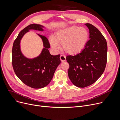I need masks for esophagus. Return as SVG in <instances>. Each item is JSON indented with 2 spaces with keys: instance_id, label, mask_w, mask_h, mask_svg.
Segmentation results:
<instances>
[{
  "instance_id": "obj_1",
  "label": "esophagus",
  "mask_w": 120,
  "mask_h": 120,
  "mask_svg": "<svg viewBox=\"0 0 120 120\" xmlns=\"http://www.w3.org/2000/svg\"><path fill=\"white\" fill-rule=\"evenodd\" d=\"M60 60H61V61L62 62H64V61H66V57L64 55H61L60 57Z\"/></svg>"
}]
</instances>
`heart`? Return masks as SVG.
<instances>
[{"mask_svg": "<svg viewBox=\"0 0 120 120\" xmlns=\"http://www.w3.org/2000/svg\"><path fill=\"white\" fill-rule=\"evenodd\" d=\"M88 30L84 27L72 26L60 30L54 37L49 38L52 47L56 50L61 48L70 55L76 54L84 49L89 39Z\"/></svg>", "mask_w": 120, "mask_h": 120, "instance_id": "1", "label": "heart"}]
</instances>
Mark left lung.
Listing matches in <instances>:
<instances>
[{
  "instance_id": "left-lung-1",
  "label": "left lung",
  "mask_w": 120,
  "mask_h": 120,
  "mask_svg": "<svg viewBox=\"0 0 120 120\" xmlns=\"http://www.w3.org/2000/svg\"><path fill=\"white\" fill-rule=\"evenodd\" d=\"M85 25L90 30V38L84 49L76 55H68V75L72 84L85 87L95 82L103 73L107 62L108 46L104 36L91 24Z\"/></svg>"
}]
</instances>
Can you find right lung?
I'll list each match as a JSON object with an SVG mask.
<instances>
[{
    "label": "right lung",
    "mask_w": 120,
    "mask_h": 120,
    "mask_svg": "<svg viewBox=\"0 0 120 120\" xmlns=\"http://www.w3.org/2000/svg\"><path fill=\"white\" fill-rule=\"evenodd\" d=\"M41 25L30 24L22 30L15 40L12 49V65L18 78L23 83L34 89H41L51 81L54 73L60 64V54L52 55L48 49L50 44L47 38L38 34L43 41L44 48L41 54L33 59L25 57L20 50V41L30 30L43 31Z\"/></svg>",
    "instance_id": "add662e5"
}]
</instances>
